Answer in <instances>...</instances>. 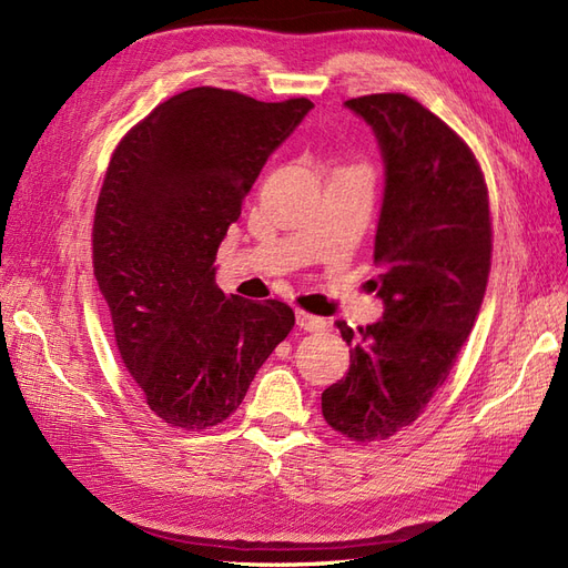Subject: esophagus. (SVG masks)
<instances>
[{"label":"esophagus","mask_w":568,"mask_h":568,"mask_svg":"<svg viewBox=\"0 0 568 568\" xmlns=\"http://www.w3.org/2000/svg\"><path fill=\"white\" fill-rule=\"evenodd\" d=\"M295 318H297V326L302 331L318 333V331H326L328 328V321L326 318H318V316H312V314H306V312H297Z\"/></svg>","instance_id":"1"}]
</instances>
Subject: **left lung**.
Segmentation results:
<instances>
[{"label": "left lung", "mask_w": 568, "mask_h": 568, "mask_svg": "<svg viewBox=\"0 0 568 568\" xmlns=\"http://www.w3.org/2000/svg\"><path fill=\"white\" fill-rule=\"evenodd\" d=\"M345 106L371 125L385 166L374 281L383 318L337 323L349 371L321 395L328 424L356 443L414 424L471 335L490 273L488 187L447 123L399 92Z\"/></svg>", "instance_id": "8db88e82"}]
</instances>
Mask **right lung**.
Returning a JSON list of instances; mask_svg holds the SVG:
<instances>
[{"label":"right lung","mask_w":568,"mask_h":568,"mask_svg":"<svg viewBox=\"0 0 568 568\" xmlns=\"http://www.w3.org/2000/svg\"><path fill=\"white\" fill-rule=\"evenodd\" d=\"M314 109L192 88L159 104L113 152L92 258L113 335L150 409L202 430L229 418L295 326L278 300L225 297L216 252L266 159Z\"/></svg>","instance_id":"obj_1"}]
</instances>
